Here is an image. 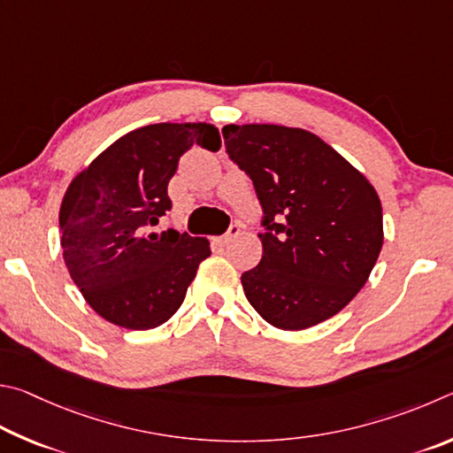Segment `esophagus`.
<instances>
[{"label": "esophagus", "mask_w": 453, "mask_h": 453, "mask_svg": "<svg viewBox=\"0 0 453 453\" xmlns=\"http://www.w3.org/2000/svg\"><path fill=\"white\" fill-rule=\"evenodd\" d=\"M241 234V226L239 225H233L231 228H228V233H225L222 236H214V242L217 244H228L233 239H236V236Z\"/></svg>", "instance_id": "obj_1"}]
</instances>
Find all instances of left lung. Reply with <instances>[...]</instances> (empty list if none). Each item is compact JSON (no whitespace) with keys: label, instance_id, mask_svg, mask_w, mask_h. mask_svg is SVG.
Returning a JSON list of instances; mask_svg holds the SVG:
<instances>
[{"label":"left lung","instance_id":"left-lung-1","mask_svg":"<svg viewBox=\"0 0 453 453\" xmlns=\"http://www.w3.org/2000/svg\"><path fill=\"white\" fill-rule=\"evenodd\" d=\"M222 137L265 212L263 258L241 276L249 303L280 330L332 319L366 284L382 250L376 188L311 131L225 125Z\"/></svg>","mask_w":453,"mask_h":453}]
</instances>
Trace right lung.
<instances>
[{
	"label": "right lung",
	"instance_id": "right-lung-1",
	"mask_svg": "<svg viewBox=\"0 0 453 453\" xmlns=\"http://www.w3.org/2000/svg\"><path fill=\"white\" fill-rule=\"evenodd\" d=\"M220 149L211 123H157L123 134L71 180L61 201V249L71 279L95 312L129 330L161 326L179 311L206 239L149 233L171 209L166 187L179 158Z\"/></svg>",
	"mask_w": 453,
	"mask_h": 453
}]
</instances>
